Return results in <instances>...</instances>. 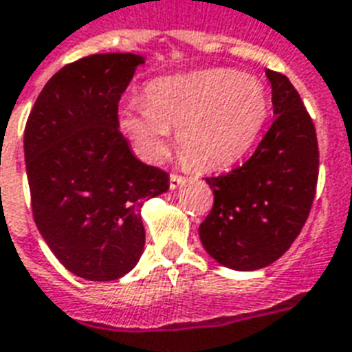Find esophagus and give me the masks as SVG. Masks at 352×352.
Segmentation results:
<instances>
[{
    "label": "esophagus",
    "mask_w": 352,
    "mask_h": 352,
    "mask_svg": "<svg viewBox=\"0 0 352 352\" xmlns=\"http://www.w3.org/2000/svg\"><path fill=\"white\" fill-rule=\"evenodd\" d=\"M185 178L184 176H179V174H170V182H168V185H170V189H178L179 185L184 184Z\"/></svg>",
    "instance_id": "34e87169"
}]
</instances>
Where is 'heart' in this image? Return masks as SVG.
Here are the masks:
<instances>
[{
  "label": "heart",
  "mask_w": 352,
  "mask_h": 352,
  "mask_svg": "<svg viewBox=\"0 0 352 352\" xmlns=\"http://www.w3.org/2000/svg\"><path fill=\"white\" fill-rule=\"evenodd\" d=\"M268 113V91L257 77L213 67L152 80L145 100L122 104L121 126L148 160L167 152L170 128H178L184 156L196 167L217 168L252 148Z\"/></svg>",
  "instance_id": "obj_1"
}]
</instances>
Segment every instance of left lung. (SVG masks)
Masks as SVG:
<instances>
[{
  "label": "left lung",
  "mask_w": 352,
  "mask_h": 352,
  "mask_svg": "<svg viewBox=\"0 0 352 352\" xmlns=\"http://www.w3.org/2000/svg\"><path fill=\"white\" fill-rule=\"evenodd\" d=\"M275 119L253 156L231 173L206 178L211 213L200 224L206 252L226 268L252 272L292 246L314 201L320 151L314 122L283 73L266 69Z\"/></svg>",
  "instance_id": "left-lung-1"
}]
</instances>
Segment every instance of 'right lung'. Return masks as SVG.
Listing matches in <instances>:
<instances>
[{
	"instance_id": "right-lung-1",
	"label": "right lung",
	"mask_w": 352,
	"mask_h": 352,
	"mask_svg": "<svg viewBox=\"0 0 352 352\" xmlns=\"http://www.w3.org/2000/svg\"><path fill=\"white\" fill-rule=\"evenodd\" d=\"M141 54H91L38 95L23 133L32 217L54 257L88 280H116L145 248L141 206L168 174L133 156L117 108Z\"/></svg>"
}]
</instances>
